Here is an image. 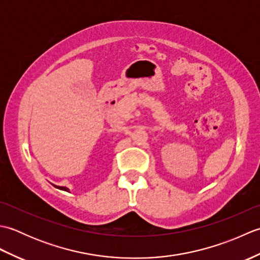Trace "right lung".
I'll use <instances>...</instances> for the list:
<instances>
[{
  "label": "right lung",
  "mask_w": 260,
  "mask_h": 260,
  "mask_svg": "<svg viewBox=\"0 0 260 260\" xmlns=\"http://www.w3.org/2000/svg\"><path fill=\"white\" fill-rule=\"evenodd\" d=\"M57 187V189H60V190H63V191H69V189L68 187H66V186H58V185H54Z\"/></svg>",
  "instance_id": "right-lung-1"
}]
</instances>
